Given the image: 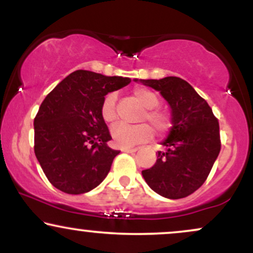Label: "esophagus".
Segmentation results:
<instances>
[{
    "mask_svg": "<svg viewBox=\"0 0 253 253\" xmlns=\"http://www.w3.org/2000/svg\"><path fill=\"white\" fill-rule=\"evenodd\" d=\"M124 152H127V153H133V152H136L138 151V149L136 147H134V149H123Z\"/></svg>",
    "mask_w": 253,
    "mask_h": 253,
    "instance_id": "esophagus-1",
    "label": "esophagus"
}]
</instances>
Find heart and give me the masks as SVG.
I'll return each mask as SVG.
<instances>
[{
	"mask_svg": "<svg viewBox=\"0 0 253 253\" xmlns=\"http://www.w3.org/2000/svg\"><path fill=\"white\" fill-rule=\"evenodd\" d=\"M133 96L141 107H144L145 112L141 115V120H147L152 125V127L158 134H165L170 129L172 121L168 112L163 109L156 108L159 103V97L156 92L146 88H136L133 90ZM117 95L114 92H109L103 98L101 104V117L107 124H113L117 120ZM112 140L115 146L126 147L134 146V145L149 141L153 135V130L147 124H139L135 126H127L124 124H118L110 130Z\"/></svg>",
	"mask_w": 253,
	"mask_h": 253,
	"instance_id": "b5f03b06",
	"label": "heart"
}]
</instances>
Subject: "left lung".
<instances>
[{
  "mask_svg": "<svg viewBox=\"0 0 253 253\" xmlns=\"http://www.w3.org/2000/svg\"><path fill=\"white\" fill-rule=\"evenodd\" d=\"M157 90L171 109L172 126L162 141L152 168L143 170L149 187L167 199H182L199 189L210 175L221 143L217 119L206 100L179 77L134 80Z\"/></svg>",
  "mask_w": 253,
  "mask_h": 253,
  "instance_id": "8db88e82",
  "label": "left lung"
}]
</instances>
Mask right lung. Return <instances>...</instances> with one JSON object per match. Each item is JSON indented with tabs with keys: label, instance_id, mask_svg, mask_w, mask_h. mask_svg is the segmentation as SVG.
Returning a JSON list of instances; mask_svg holds the SVG:
<instances>
[{
	"label": "right lung",
	"instance_id": "1",
	"mask_svg": "<svg viewBox=\"0 0 253 253\" xmlns=\"http://www.w3.org/2000/svg\"><path fill=\"white\" fill-rule=\"evenodd\" d=\"M130 83L128 77L77 70L65 77L42 101L34 119V152L57 189L78 195L96 188L108 175L120 151L101 117L108 92Z\"/></svg>",
	"mask_w": 253,
	"mask_h": 253
}]
</instances>
